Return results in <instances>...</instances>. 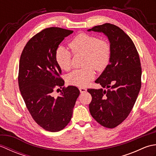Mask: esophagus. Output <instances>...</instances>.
<instances>
[{
	"label": "esophagus",
	"instance_id": "1",
	"mask_svg": "<svg viewBox=\"0 0 156 156\" xmlns=\"http://www.w3.org/2000/svg\"><path fill=\"white\" fill-rule=\"evenodd\" d=\"M79 90H80L81 93H84V92L87 91V89L86 88H84V87H80L79 88Z\"/></svg>",
	"mask_w": 156,
	"mask_h": 156
}]
</instances>
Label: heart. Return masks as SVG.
<instances>
[{"mask_svg": "<svg viewBox=\"0 0 156 156\" xmlns=\"http://www.w3.org/2000/svg\"><path fill=\"white\" fill-rule=\"evenodd\" d=\"M69 48L74 54H84V66L87 67L77 69L69 74L67 81L69 84L84 87L94 78V69L101 71L109 64L111 48L109 42L97 36L78 34L69 43ZM72 54L68 49L59 46L55 52L57 64L62 69L68 71L71 68Z\"/></svg>", "mask_w": 156, "mask_h": 156, "instance_id": "obj_1", "label": "heart"}]
</instances>
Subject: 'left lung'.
<instances>
[{
  "label": "left lung",
  "mask_w": 156,
  "mask_h": 156,
  "mask_svg": "<svg viewBox=\"0 0 156 156\" xmlns=\"http://www.w3.org/2000/svg\"><path fill=\"white\" fill-rule=\"evenodd\" d=\"M88 31L103 33L110 41V62L95 81L108 90L87 91L92 96V117L103 127L112 129L125 120L137 100L141 86L140 56L131 39L117 26L105 23Z\"/></svg>",
  "instance_id": "8db88e82"
}]
</instances>
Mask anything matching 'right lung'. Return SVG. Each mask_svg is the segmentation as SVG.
Wrapping results in <instances>:
<instances>
[{
  "label": "right lung",
  "mask_w": 156,
  "mask_h": 156,
  "mask_svg": "<svg viewBox=\"0 0 156 156\" xmlns=\"http://www.w3.org/2000/svg\"><path fill=\"white\" fill-rule=\"evenodd\" d=\"M74 32L59 27L42 30L30 39L20 58L19 90L32 118L45 130L57 132L71 120L80 90L74 86L65 88L62 70L55 59L60 43ZM62 88L55 98L52 92Z\"/></svg>",
  "instance_id": "obj_1"
}]
</instances>
